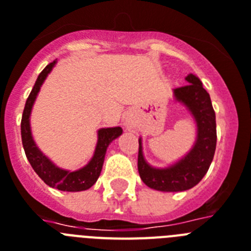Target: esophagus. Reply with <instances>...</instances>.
<instances>
[{
	"instance_id": "obj_1",
	"label": "esophagus",
	"mask_w": 251,
	"mask_h": 251,
	"mask_svg": "<svg viewBox=\"0 0 251 251\" xmlns=\"http://www.w3.org/2000/svg\"><path fill=\"white\" fill-rule=\"evenodd\" d=\"M125 126H126V127H127V130H134V125H132L131 122L126 121L125 122Z\"/></svg>"
}]
</instances>
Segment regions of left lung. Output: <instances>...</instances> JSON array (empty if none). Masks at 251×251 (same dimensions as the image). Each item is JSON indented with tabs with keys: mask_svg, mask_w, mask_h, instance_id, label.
<instances>
[{
	"mask_svg": "<svg viewBox=\"0 0 251 251\" xmlns=\"http://www.w3.org/2000/svg\"><path fill=\"white\" fill-rule=\"evenodd\" d=\"M185 80L189 84L174 89V98L186 107L197 124V140L190 151L174 165L157 168L145 161L142 138L139 139V175L147 186L158 191H185L199 184L209 170L216 151V113L209 94L194 74H189Z\"/></svg>",
	"mask_w": 251,
	"mask_h": 251,
	"instance_id": "obj_1",
	"label": "left lung"
}]
</instances>
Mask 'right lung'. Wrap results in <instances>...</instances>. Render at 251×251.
<instances>
[{
	"label": "right lung",
	"instance_id": "add662e5",
	"mask_svg": "<svg viewBox=\"0 0 251 251\" xmlns=\"http://www.w3.org/2000/svg\"><path fill=\"white\" fill-rule=\"evenodd\" d=\"M57 61L50 62L44 67V70L39 74L37 81H35L30 94H29L26 103H25L24 112L22 117V140L24 147L25 154L28 158L29 163L33 170L42 180L50 187L58 189L61 191H83L88 190L93 186L100 177L102 171L104 155H106L108 145L119 138L122 134V129L120 126L116 127H103L98 130V140H97L96 151L88 165L79 168L76 171H69L56 166L50 161L47 155H44L35 144L30 129V115L31 108L34 106L37 96L43 85L44 80L48 76V74L52 71Z\"/></svg>",
	"mask_w": 251,
	"mask_h": 251
}]
</instances>
